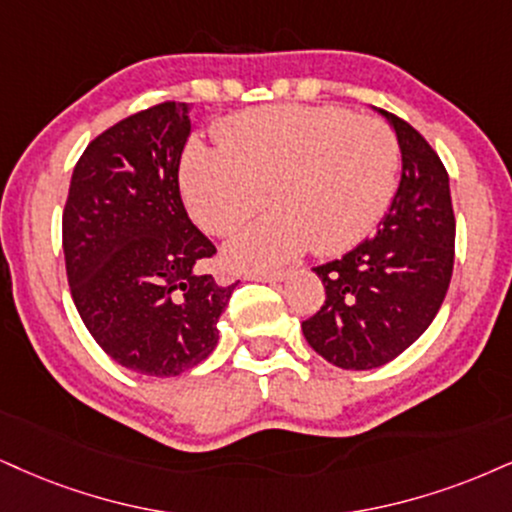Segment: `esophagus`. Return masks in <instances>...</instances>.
I'll return each instance as SVG.
<instances>
[{
	"mask_svg": "<svg viewBox=\"0 0 512 512\" xmlns=\"http://www.w3.org/2000/svg\"><path fill=\"white\" fill-rule=\"evenodd\" d=\"M246 280H258V282H282L287 277V273H282V270H275V273H244Z\"/></svg>",
	"mask_w": 512,
	"mask_h": 512,
	"instance_id": "1",
	"label": "esophagus"
}]
</instances>
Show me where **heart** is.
Returning <instances> with one entry per match:
<instances>
[{
  "mask_svg": "<svg viewBox=\"0 0 512 512\" xmlns=\"http://www.w3.org/2000/svg\"><path fill=\"white\" fill-rule=\"evenodd\" d=\"M401 170L396 132L339 106H268L227 118L220 147L189 144L182 192L216 237L235 235L268 206L273 216L227 244L239 268H273L313 249L334 256L375 230Z\"/></svg>",
  "mask_w": 512,
  "mask_h": 512,
  "instance_id": "heart-1",
  "label": "heart"
}]
</instances>
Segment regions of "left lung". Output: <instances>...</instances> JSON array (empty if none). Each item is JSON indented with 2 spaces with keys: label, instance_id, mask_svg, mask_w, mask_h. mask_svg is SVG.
<instances>
[{
  "label": "left lung",
  "instance_id": "1",
  "mask_svg": "<svg viewBox=\"0 0 512 512\" xmlns=\"http://www.w3.org/2000/svg\"><path fill=\"white\" fill-rule=\"evenodd\" d=\"M382 113L399 137V189L375 235L313 268L325 285V304L301 323L306 342L344 370L380 368L430 327L456 254L444 163L413 125Z\"/></svg>",
  "mask_w": 512,
  "mask_h": 512
}]
</instances>
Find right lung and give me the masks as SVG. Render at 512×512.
<instances>
[{
  "label": "right lung",
  "instance_id": "right-lung-1",
  "mask_svg": "<svg viewBox=\"0 0 512 512\" xmlns=\"http://www.w3.org/2000/svg\"><path fill=\"white\" fill-rule=\"evenodd\" d=\"M189 104L161 102L97 135L75 163L63 256L82 323L123 368L175 377L206 361L235 285L201 270L218 254L180 197Z\"/></svg>",
  "mask_w": 512,
  "mask_h": 512
}]
</instances>
